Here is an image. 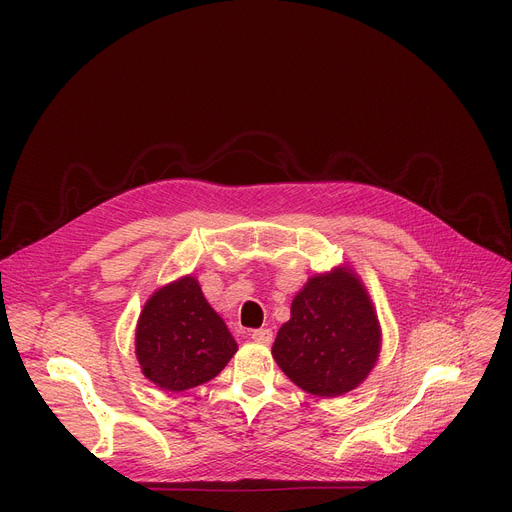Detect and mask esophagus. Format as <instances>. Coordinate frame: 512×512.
<instances>
[{"label":"esophagus","mask_w":512,"mask_h":512,"mask_svg":"<svg viewBox=\"0 0 512 512\" xmlns=\"http://www.w3.org/2000/svg\"><path fill=\"white\" fill-rule=\"evenodd\" d=\"M251 338H253L257 344H270L272 338H274V334H272L270 328H261V330H253V332H251Z\"/></svg>","instance_id":"1"}]
</instances>
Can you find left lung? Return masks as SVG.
Masks as SVG:
<instances>
[{"label": "left lung", "mask_w": 512, "mask_h": 512, "mask_svg": "<svg viewBox=\"0 0 512 512\" xmlns=\"http://www.w3.org/2000/svg\"><path fill=\"white\" fill-rule=\"evenodd\" d=\"M382 326L359 274L348 263L311 276L294 294L272 355L292 384L336 398L361 386L378 363Z\"/></svg>", "instance_id": "8db88e82"}]
</instances>
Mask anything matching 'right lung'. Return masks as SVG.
Returning <instances> with one entry per match:
<instances>
[{"label":"right lung","mask_w":512,"mask_h":512,"mask_svg":"<svg viewBox=\"0 0 512 512\" xmlns=\"http://www.w3.org/2000/svg\"><path fill=\"white\" fill-rule=\"evenodd\" d=\"M236 351V340L193 274L157 288L143 305L134 355L141 373L161 390L182 392L213 380Z\"/></svg>","instance_id":"add662e5"}]
</instances>
